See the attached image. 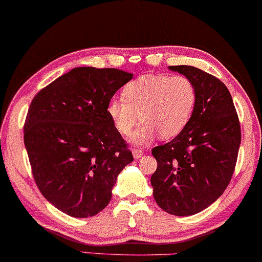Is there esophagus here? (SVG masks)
Returning a JSON list of instances; mask_svg holds the SVG:
<instances>
[{
    "label": "esophagus",
    "instance_id": "34e87169",
    "mask_svg": "<svg viewBox=\"0 0 262 262\" xmlns=\"http://www.w3.org/2000/svg\"><path fill=\"white\" fill-rule=\"evenodd\" d=\"M143 150L142 148H132V155H134L135 159H141L143 156Z\"/></svg>",
    "mask_w": 262,
    "mask_h": 262
}]
</instances>
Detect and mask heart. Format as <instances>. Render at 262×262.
<instances>
[{
  "label": "heart",
  "instance_id": "obj_1",
  "mask_svg": "<svg viewBox=\"0 0 262 262\" xmlns=\"http://www.w3.org/2000/svg\"><path fill=\"white\" fill-rule=\"evenodd\" d=\"M123 98H112L107 115L119 134L128 136L141 120L131 141L151 142L157 134L171 139L185 128L193 114L198 92L186 76L145 75L123 89Z\"/></svg>",
  "mask_w": 262,
  "mask_h": 262
}]
</instances>
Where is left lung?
Returning a JSON list of instances; mask_svg holds the SVG:
<instances>
[{"label":"left lung","mask_w":262,"mask_h":262,"mask_svg":"<svg viewBox=\"0 0 262 262\" xmlns=\"http://www.w3.org/2000/svg\"><path fill=\"white\" fill-rule=\"evenodd\" d=\"M168 69L192 81L198 100L184 130L152 148L157 168L151 185L162 210L190 216L213 204L231 181L241 128L231 95L217 77L185 64Z\"/></svg>","instance_id":"left-lung-1"}]
</instances>
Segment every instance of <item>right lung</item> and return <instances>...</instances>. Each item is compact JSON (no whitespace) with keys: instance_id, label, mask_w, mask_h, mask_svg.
<instances>
[{"instance_id":"obj_1","label":"right lung","mask_w":262,"mask_h":262,"mask_svg":"<svg viewBox=\"0 0 262 262\" xmlns=\"http://www.w3.org/2000/svg\"><path fill=\"white\" fill-rule=\"evenodd\" d=\"M132 74L76 67L31 102L24 139L43 198L72 217H91L108 205L112 187L134 161L107 115V105Z\"/></svg>"}]
</instances>
